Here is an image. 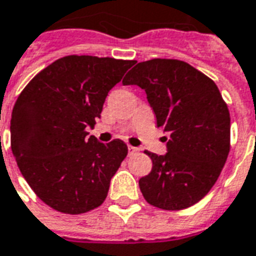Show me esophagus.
Masks as SVG:
<instances>
[{
	"label": "esophagus",
	"instance_id": "1",
	"mask_svg": "<svg viewBox=\"0 0 256 256\" xmlns=\"http://www.w3.org/2000/svg\"><path fill=\"white\" fill-rule=\"evenodd\" d=\"M138 151H139V148H138V147H132V146H128V152H130V154L138 152Z\"/></svg>",
	"mask_w": 256,
	"mask_h": 256
}]
</instances>
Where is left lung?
<instances>
[{"instance_id": "1", "label": "left lung", "mask_w": 256, "mask_h": 256, "mask_svg": "<svg viewBox=\"0 0 256 256\" xmlns=\"http://www.w3.org/2000/svg\"><path fill=\"white\" fill-rule=\"evenodd\" d=\"M122 84L146 92L156 126L170 135L167 152L146 151L152 170L139 186L148 204L180 210L202 200L226 164L230 118L216 84L189 63L152 59L138 63Z\"/></svg>"}]
</instances>
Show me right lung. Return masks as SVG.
<instances>
[{"mask_svg": "<svg viewBox=\"0 0 256 256\" xmlns=\"http://www.w3.org/2000/svg\"><path fill=\"white\" fill-rule=\"evenodd\" d=\"M134 64L60 58L18 96L10 118L12 152L36 196L58 212H89L106 198L128 147L120 139L101 143L86 128L101 117L108 93Z\"/></svg>", "mask_w": 256, "mask_h": 256, "instance_id": "obj_1", "label": "right lung"}]
</instances>
